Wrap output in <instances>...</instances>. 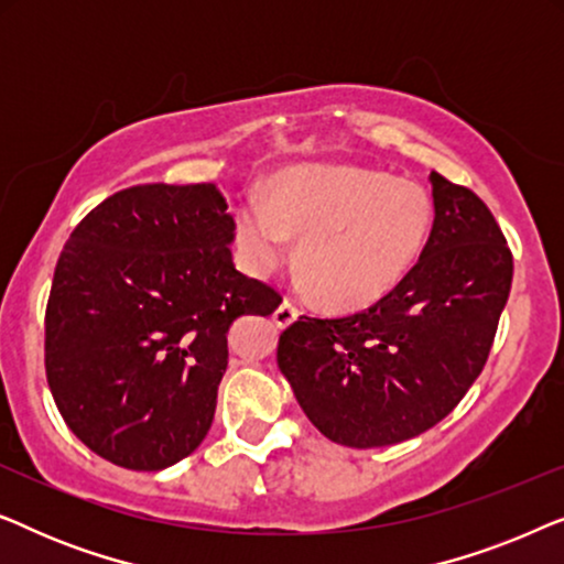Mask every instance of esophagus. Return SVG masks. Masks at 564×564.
Masks as SVG:
<instances>
[{
    "instance_id": "1",
    "label": "esophagus",
    "mask_w": 564,
    "mask_h": 564,
    "mask_svg": "<svg viewBox=\"0 0 564 564\" xmlns=\"http://www.w3.org/2000/svg\"><path fill=\"white\" fill-rule=\"evenodd\" d=\"M295 321H297V307L292 305L290 300H284V303L274 311V323L280 328H288L290 323H295Z\"/></svg>"
}]
</instances>
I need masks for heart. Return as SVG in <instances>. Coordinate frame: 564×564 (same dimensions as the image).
Segmentation results:
<instances>
[{
  "label": "heart",
  "instance_id": "b5f03b06",
  "mask_svg": "<svg viewBox=\"0 0 564 564\" xmlns=\"http://www.w3.org/2000/svg\"><path fill=\"white\" fill-rule=\"evenodd\" d=\"M434 203L419 182L359 166H295L276 174L267 199L249 197L236 236L251 274L297 267L321 300L359 311L388 297L419 264Z\"/></svg>",
  "mask_w": 564,
  "mask_h": 564
}]
</instances>
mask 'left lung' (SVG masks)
Segmentation results:
<instances>
[{"instance_id":"1","label":"left lung","mask_w":564,"mask_h":564,"mask_svg":"<svg viewBox=\"0 0 564 564\" xmlns=\"http://www.w3.org/2000/svg\"><path fill=\"white\" fill-rule=\"evenodd\" d=\"M434 226L411 274L367 311L300 315L276 365L330 442L372 449L436 426L488 361L513 257L488 205L431 172Z\"/></svg>"}]
</instances>
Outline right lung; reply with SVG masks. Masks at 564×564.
Segmentation results:
<instances>
[{
  "mask_svg": "<svg viewBox=\"0 0 564 564\" xmlns=\"http://www.w3.org/2000/svg\"><path fill=\"white\" fill-rule=\"evenodd\" d=\"M215 184H141L97 205L61 251L45 375L82 444L126 469L172 467L210 431L228 328L282 297L241 274Z\"/></svg>",
  "mask_w": 564,
  "mask_h": 564,
  "instance_id": "1",
  "label": "right lung"
}]
</instances>
